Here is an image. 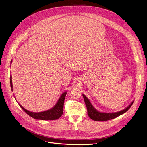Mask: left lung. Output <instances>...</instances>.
I'll list each match as a JSON object with an SVG mask.
<instances>
[{"label":"left lung","mask_w":147,"mask_h":147,"mask_svg":"<svg viewBox=\"0 0 147 147\" xmlns=\"http://www.w3.org/2000/svg\"><path fill=\"white\" fill-rule=\"evenodd\" d=\"M84 102H85L87 110H88V114L89 117L95 121H107L113 119L114 118H116L119 115L125 113L129 109L130 107L134 103V101L131 102L129 105H128L125 109H123L121 111H117V112H112V113H104V112H101L96 110L95 108L94 107V105L92 104L90 102V100L88 99V97H86L83 94H82Z\"/></svg>","instance_id":"obj_1"}]
</instances>
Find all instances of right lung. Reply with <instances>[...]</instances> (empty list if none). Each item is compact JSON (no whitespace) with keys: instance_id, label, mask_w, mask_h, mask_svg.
Wrapping results in <instances>:
<instances>
[{"instance_id":"add662e5","label":"right lung","mask_w":147,"mask_h":147,"mask_svg":"<svg viewBox=\"0 0 147 147\" xmlns=\"http://www.w3.org/2000/svg\"><path fill=\"white\" fill-rule=\"evenodd\" d=\"M12 60L11 61V64H12ZM10 84H11V88L12 91H13V85H12V76L11 75L10 77ZM67 91H65L63 92L60 96L58 101L56 103V104L54 105L53 107H52L51 109H49L48 110H46L42 112H32L26 109H24L21 104H19L21 109L24 110L28 115L34 118L36 120H53L58 119L63 114V107H64V99L65 98V96L67 95ZM14 96V95H13ZM15 98V96H14ZM15 100L16 98H15Z\"/></svg>"}]
</instances>
